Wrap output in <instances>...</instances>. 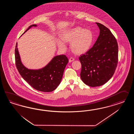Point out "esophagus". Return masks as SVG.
<instances>
[{
    "label": "esophagus",
    "mask_w": 134,
    "mask_h": 134,
    "mask_svg": "<svg viewBox=\"0 0 134 134\" xmlns=\"http://www.w3.org/2000/svg\"><path fill=\"white\" fill-rule=\"evenodd\" d=\"M74 60H75V59H74L73 57H71V58L69 59V62H71L74 61Z\"/></svg>",
    "instance_id": "obj_1"
}]
</instances>
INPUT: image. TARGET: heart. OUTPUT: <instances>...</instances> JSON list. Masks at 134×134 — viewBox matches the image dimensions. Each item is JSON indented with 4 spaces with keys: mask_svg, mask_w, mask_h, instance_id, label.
<instances>
[{
    "mask_svg": "<svg viewBox=\"0 0 134 134\" xmlns=\"http://www.w3.org/2000/svg\"><path fill=\"white\" fill-rule=\"evenodd\" d=\"M61 38L64 42L71 43V49L73 53L81 55L87 52L91 48L93 42L94 35L90 30L77 27L63 33ZM63 41L57 39L56 42L59 48L64 49L66 45Z\"/></svg>",
    "mask_w": 134,
    "mask_h": 134,
    "instance_id": "b5f03b06",
    "label": "heart"
}]
</instances>
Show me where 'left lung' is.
Listing matches in <instances>:
<instances>
[{"label":"left lung","mask_w":134,"mask_h":134,"mask_svg":"<svg viewBox=\"0 0 134 134\" xmlns=\"http://www.w3.org/2000/svg\"><path fill=\"white\" fill-rule=\"evenodd\" d=\"M99 35L92 48L79 57L82 81L91 87L104 85L113 77L117 67L118 48L116 40L109 29L96 23Z\"/></svg>","instance_id":"obj_1"}]
</instances>
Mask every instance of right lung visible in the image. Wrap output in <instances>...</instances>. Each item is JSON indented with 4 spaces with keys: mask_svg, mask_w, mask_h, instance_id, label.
<instances>
[{
    "mask_svg": "<svg viewBox=\"0 0 134 134\" xmlns=\"http://www.w3.org/2000/svg\"><path fill=\"white\" fill-rule=\"evenodd\" d=\"M36 24L30 25L24 31L26 32ZM16 43L15 48V61L16 68L20 76L33 88L42 92H52L57 88L61 82L65 67L68 59L65 55L53 57L49 63L42 68L29 69L22 63Z\"/></svg>",
    "mask_w": 134,
    "mask_h": 134,
    "instance_id": "obj_1",
    "label": "right lung"
}]
</instances>
